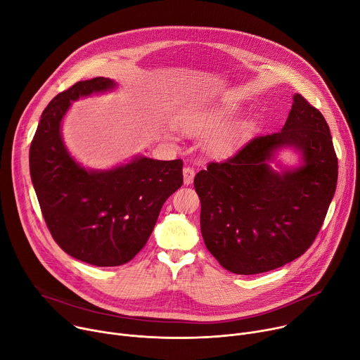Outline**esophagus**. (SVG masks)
<instances>
[{"mask_svg":"<svg viewBox=\"0 0 360 360\" xmlns=\"http://www.w3.org/2000/svg\"><path fill=\"white\" fill-rule=\"evenodd\" d=\"M195 169H193V167H188V165H187V167H184L183 169V177H184V184L186 186H188V184H191L193 183V179H195Z\"/></svg>","mask_w":360,"mask_h":360,"instance_id":"1","label":"esophagus"}]
</instances>
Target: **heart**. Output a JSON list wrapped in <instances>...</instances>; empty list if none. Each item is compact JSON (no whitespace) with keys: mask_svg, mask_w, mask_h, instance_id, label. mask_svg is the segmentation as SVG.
<instances>
[{"mask_svg":"<svg viewBox=\"0 0 360 360\" xmlns=\"http://www.w3.org/2000/svg\"><path fill=\"white\" fill-rule=\"evenodd\" d=\"M233 114V109L222 108H196L190 109L180 118L181 129L191 136H206L222 127ZM242 129H232L214 135L209 141V151L216 157L229 154L236 146Z\"/></svg>","mask_w":360,"mask_h":360,"instance_id":"heart-1","label":"heart"}]
</instances>
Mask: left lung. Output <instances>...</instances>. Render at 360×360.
Instances as JSON below:
<instances>
[{
    "label": "left lung",
    "instance_id": "left-lung-1",
    "mask_svg": "<svg viewBox=\"0 0 360 360\" xmlns=\"http://www.w3.org/2000/svg\"><path fill=\"white\" fill-rule=\"evenodd\" d=\"M295 146L304 164L274 172V151ZM338 184V157L320 110L300 94L284 128L259 135L195 177L200 229L209 252L225 269L252 275L280 268L314 242Z\"/></svg>",
    "mask_w": 360,
    "mask_h": 360
}]
</instances>
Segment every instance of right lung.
<instances>
[{
    "label": "right lung",
    "mask_w": 360,
    "mask_h": 360,
    "mask_svg": "<svg viewBox=\"0 0 360 360\" xmlns=\"http://www.w3.org/2000/svg\"><path fill=\"white\" fill-rule=\"evenodd\" d=\"M115 88L108 77L80 80L43 110L30 146V174L44 222L70 257L96 266L129 262L146 246L160 210L183 184V161L136 157L88 172L69 155L60 122L70 101Z\"/></svg>",
    "instance_id": "right-lung-1"
}]
</instances>
